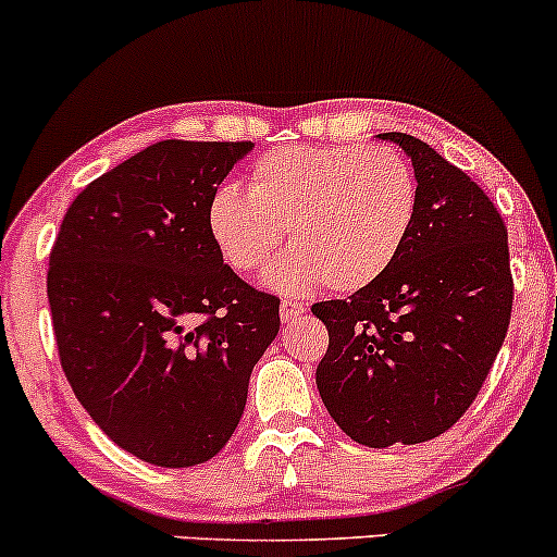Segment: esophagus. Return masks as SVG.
Here are the masks:
<instances>
[{
	"label": "esophagus",
	"mask_w": 557,
	"mask_h": 557,
	"mask_svg": "<svg viewBox=\"0 0 557 557\" xmlns=\"http://www.w3.org/2000/svg\"><path fill=\"white\" fill-rule=\"evenodd\" d=\"M308 312V308H305L302 302H295V299H284L281 302V321L289 323V321H297L299 315H305Z\"/></svg>",
	"instance_id": "1"
}]
</instances>
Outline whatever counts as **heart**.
<instances>
[{
	"instance_id": "b5f03b06",
	"label": "heart",
	"mask_w": 557,
	"mask_h": 557,
	"mask_svg": "<svg viewBox=\"0 0 557 557\" xmlns=\"http://www.w3.org/2000/svg\"><path fill=\"white\" fill-rule=\"evenodd\" d=\"M416 212V173L395 149L292 144L255 162L249 189L218 186L208 221L234 271H262L289 236L295 249L268 273L271 284L308 292L326 281L347 295L389 271Z\"/></svg>"
}]
</instances>
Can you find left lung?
Returning a JSON list of instances; mask_svg holds the SVG:
<instances>
[{
	"mask_svg": "<svg viewBox=\"0 0 557 557\" xmlns=\"http://www.w3.org/2000/svg\"><path fill=\"white\" fill-rule=\"evenodd\" d=\"M413 162L418 212L384 276L312 305L329 329L315 384L329 416L368 447L445 434L490 376L513 310L508 228L484 189L426 141L379 134Z\"/></svg>",
	"mask_w": 557,
	"mask_h": 557,
	"instance_id": "obj_1",
	"label": "left lung"
}]
</instances>
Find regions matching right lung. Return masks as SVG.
I'll return each mask as SVG.
<instances>
[{
  "label": "right lung",
  "mask_w": 557,
  "mask_h": 557,
  "mask_svg": "<svg viewBox=\"0 0 557 557\" xmlns=\"http://www.w3.org/2000/svg\"><path fill=\"white\" fill-rule=\"evenodd\" d=\"M252 141L165 139L94 178L67 208L47 297L65 379L144 463L215 458L245 413L278 297L223 265L210 199Z\"/></svg>",
  "instance_id": "1"
}]
</instances>
